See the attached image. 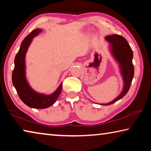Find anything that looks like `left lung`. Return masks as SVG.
Instances as JSON below:
<instances>
[{"label": "left lung", "instance_id": "left-lung-1", "mask_svg": "<svg viewBox=\"0 0 151 151\" xmlns=\"http://www.w3.org/2000/svg\"><path fill=\"white\" fill-rule=\"evenodd\" d=\"M105 40L109 44V49L112 57L119 64V70L123 80L124 85L119 95L113 101L101 105H110L121 99L129 91L134 76V66L132 65L133 52L127 40L119 35H109Z\"/></svg>", "mask_w": 151, "mask_h": 151}]
</instances>
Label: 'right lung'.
I'll use <instances>...</instances> for the list:
<instances>
[{
    "label": "right lung",
    "instance_id": "add662e5",
    "mask_svg": "<svg viewBox=\"0 0 151 151\" xmlns=\"http://www.w3.org/2000/svg\"><path fill=\"white\" fill-rule=\"evenodd\" d=\"M41 32L42 30L40 29L33 30L22 40L14 58V68L12 75V84L21 101L30 108L37 109H47L52 105L60 95L63 88V83H61L57 90L52 94L39 93L32 89L27 79L25 63L27 52L33 38Z\"/></svg>",
    "mask_w": 151,
    "mask_h": 151
}]
</instances>
